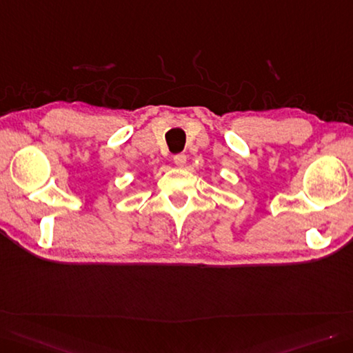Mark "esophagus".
<instances>
[{
	"instance_id": "obj_1",
	"label": "esophagus",
	"mask_w": 353,
	"mask_h": 353,
	"mask_svg": "<svg viewBox=\"0 0 353 353\" xmlns=\"http://www.w3.org/2000/svg\"><path fill=\"white\" fill-rule=\"evenodd\" d=\"M174 161H175V164H176L178 168H183L184 164H185V161H187V157H185V154H176L174 157Z\"/></svg>"
}]
</instances>
